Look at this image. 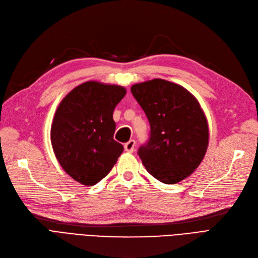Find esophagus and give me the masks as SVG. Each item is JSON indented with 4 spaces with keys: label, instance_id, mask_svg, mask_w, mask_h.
Returning <instances> with one entry per match:
<instances>
[{
    "label": "esophagus",
    "instance_id": "34e87169",
    "mask_svg": "<svg viewBox=\"0 0 258 258\" xmlns=\"http://www.w3.org/2000/svg\"><path fill=\"white\" fill-rule=\"evenodd\" d=\"M135 145H136L135 140H130L128 142H126L125 145H124V150L128 152V153H133L135 150Z\"/></svg>",
    "mask_w": 258,
    "mask_h": 258
}]
</instances>
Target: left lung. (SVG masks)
Returning <instances> with one entry per match:
<instances>
[{"mask_svg":"<svg viewBox=\"0 0 258 258\" xmlns=\"http://www.w3.org/2000/svg\"><path fill=\"white\" fill-rule=\"evenodd\" d=\"M131 91L150 122V139L138 150L148 172L164 184L185 179L202 163L208 124L198 100L183 86L154 79Z\"/></svg>","mask_w":258,"mask_h":258,"instance_id":"left-lung-1","label":"left lung"}]
</instances>
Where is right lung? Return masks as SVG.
Listing matches in <instances>:
<instances>
[{"instance_id":"obj_1","label":"right lung","mask_w":258,"mask_h":258,"mask_svg":"<svg viewBox=\"0 0 258 258\" xmlns=\"http://www.w3.org/2000/svg\"><path fill=\"white\" fill-rule=\"evenodd\" d=\"M126 89L118 85L86 82L62 99L53 118L51 142L66 173L86 186L106 176L123 152L113 139L112 113Z\"/></svg>"}]
</instances>
